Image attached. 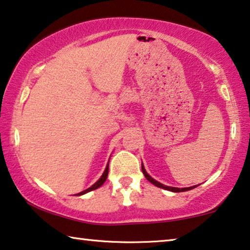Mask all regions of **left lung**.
<instances>
[{
    "label": "left lung",
    "mask_w": 250,
    "mask_h": 250,
    "mask_svg": "<svg viewBox=\"0 0 250 250\" xmlns=\"http://www.w3.org/2000/svg\"><path fill=\"white\" fill-rule=\"evenodd\" d=\"M141 169H142V172H144V175H145V177L146 178V180H149L150 182H151L152 185H154L156 186V187H159V188H162V189H165V190H169V191H172V192H182V191H188V190H191V189H193V188H196L197 186H192V187H187V188H176V187H169V186H166V185H164V184H161V182H159V181H157V180H154L153 178L149 175L148 172L146 171V169H145V166H144V164H141Z\"/></svg>",
    "instance_id": "left-lung-1"
}]
</instances>
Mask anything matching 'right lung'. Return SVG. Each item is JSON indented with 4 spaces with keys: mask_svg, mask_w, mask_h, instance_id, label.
I'll use <instances>...</instances> for the list:
<instances>
[{
    "mask_svg": "<svg viewBox=\"0 0 250 250\" xmlns=\"http://www.w3.org/2000/svg\"><path fill=\"white\" fill-rule=\"evenodd\" d=\"M108 172H109V162H108V164H106V167H105V169H104V173H102V176H101L100 178H99V180L96 182V184H93L92 186H91L90 188L83 190V191L79 192V193H77V195H74V196H82V195H84V193H88V192H90V191H92V190H96V189H98V188H100L101 186L104 185V182H105L106 178H108Z\"/></svg>",
    "mask_w": 250,
    "mask_h": 250,
    "instance_id": "right-lung-1",
    "label": "right lung"
}]
</instances>
